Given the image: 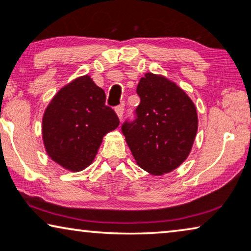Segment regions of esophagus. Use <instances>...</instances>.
<instances>
[{
    "label": "esophagus",
    "mask_w": 251,
    "mask_h": 251,
    "mask_svg": "<svg viewBox=\"0 0 251 251\" xmlns=\"http://www.w3.org/2000/svg\"><path fill=\"white\" fill-rule=\"evenodd\" d=\"M115 112H116V115L119 116L120 120H122L123 118V113H125V105H120L118 107L115 108Z\"/></svg>",
    "instance_id": "obj_1"
}]
</instances>
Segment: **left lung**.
I'll return each mask as SVG.
<instances>
[{
  "label": "left lung",
  "instance_id": "left-lung-1",
  "mask_svg": "<svg viewBox=\"0 0 251 251\" xmlns=\"http://www.w3.org/2000/svg\"><path fill=\"white\" fill-rule=\"evenodd\" d=\"M137 94L136 120L122 125L126 144L147 173H170L187 159L193 146L198 131L194 102L175 82L153 73L140 78Z\"/></svg>",
  "mask_w": 251,
  "mask_h": 251
}]
</instances>
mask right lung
Segmentation results:
<instances>
[{
	"label": "right lung",
	"instance_id": "obj_1",
	"mask_svg": "<svg viewBox=\"0 0 251 251\" xmlns=\"http://www.w3.org/2000/svg\"><path fill=\"white\" fill-rule=\"evenodd\" d=\"M105 100V91L89 75L75 78L54 95L42 120L44 147L54 162L73 173L90 166L102 137L120 123Z\"/></svg>",
	"mask_w": 251,
	"mask_h": 251
}]
</instances>
